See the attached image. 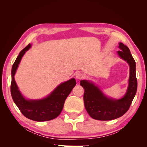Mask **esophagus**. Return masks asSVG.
<instances>
[{"mask_svg":"<svg viewBox=\"0 0 147 147\" xmlns=\"http://www.w3.org/2000/svg\"><path fill=\"white\" fill-rule=\"evenodd\" d=\"M75 78H76L77 79H82L84 77V74H83L82 72H76L75 74Z\"/></svg>","mask_w":147,"mask_h":147,"instance_id":"1","label":"esophagus"}]
</instances>
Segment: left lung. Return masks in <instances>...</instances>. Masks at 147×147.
Returning a JSON list of instances; mask_svg holds the SVG:
<instances>
[{
	"instance_id": "1",
	"label": "left lung",
	"mask_w": 147,
	"mask_h": 147,
	"mask_svg": "<svg viewBox=\"0 0 147 147\" xmlns=\"http://www.w3.org/2000/svg\"><path fill=\"white\" fill-rule=\"evenodd\" d=\"M117 54L129 65V78L125 94L115 99L107 96L97 85L91 81L83 80L80 85L83 88L84 104L90 116L95 119L108 121L117 119L126 113L136 94L137 80L136 74V62L129 48L123 43H119Z\"/></svg>"
}]
</instances>
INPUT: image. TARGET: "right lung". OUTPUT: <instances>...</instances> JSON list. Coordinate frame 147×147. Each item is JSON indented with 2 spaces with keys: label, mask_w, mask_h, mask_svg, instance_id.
I'll list each match as a JSON object with an SVG mask.
<instances>
[{
  "label": "right lung",
  "mask_w": 147,
  "mask_h": 147,
  "mask_svg": "<svg viewBox=\"0 0 147 147\" xmlns=\"http://www.w3.org/2000/svg\"><path fill=\"white\" fill-rule=\"evenodd\" d=\"M32 46L30 43L22 50L11 69V94L15 104L24 117L35 121H45L58 117L63 109L67 97L76 85L72 78L59 84L50 94L40 99H28L21 94L15 80V75L22 57Z\"/></svg>",
  "instance_id": "right-lung-1"
}]
</instances>
